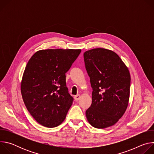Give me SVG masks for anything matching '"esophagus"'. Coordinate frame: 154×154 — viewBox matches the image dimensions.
Listing matches in <instances>:
<instances>
[{
    "mask_svg": "<svg viewBox=\"0 0 154 154\" xmlns=\"http://www.w3.org/2000/svg\"><path fill=\"white\" fill-rule=\"evenodd\" d=\"M80 97H81V96H80V94H77V95L74 96V99H75V100H79L80 99Z\"/></svg>",
    "mask_w": 154,
    "mask_h": 154,
    "instance_id": "34e87169",
    "label": "esophagus"
}]
</instances>
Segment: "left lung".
<instances>
[{"instance_id": "left-lung-1", "label": "left lung", "mask_w": 154, "mask_h": 154, "mask_svg": "<svg viewBox=\"0 0 154 154\" xmlns=\"http://www.w3.org/2000/svg\"><path fill=\"white\" fill-rule=\"evenodd\" d=\"M93 88L92 103L86 111L88 122L97 128L115 125L123 116L130 97V74L115 52L93 49L83 54Z\"/></svg>"}]
</instances>
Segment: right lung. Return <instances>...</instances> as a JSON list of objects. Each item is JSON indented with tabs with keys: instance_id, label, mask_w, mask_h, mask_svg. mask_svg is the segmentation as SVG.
<instances>
[{
	"instance_id": "1",
	"label": "right lung",
	"mask_w": 154,
	"mask_h": 154,
	"mask_svg": "<svg viewBox=\"0 0 154 154\" xmlns=\"http://www.w3.org/2000/svg\"><path fill=\"white\" fill-rule=\"evenodd\" d=\"M81 49H46L29 60L20 83L25 105L39 124L49 128L60 125L73 102L66 85V73Z\"/></svg>"
}]
</instances>
